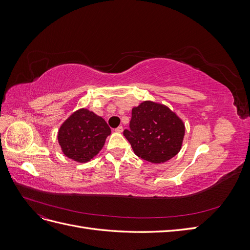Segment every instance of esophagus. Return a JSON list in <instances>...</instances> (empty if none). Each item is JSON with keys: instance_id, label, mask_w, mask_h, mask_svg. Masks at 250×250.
I'll return each instance as SVG.
<instances>
[{"instance_id": "obj_1", "label": "esophagus", "mask_w": 250, "mask_h": 250, "mask_svg": "<svg viewBox=\"0 0 250 250\" xmlns=\"http://www.w3.org/2000/svg\"><path fill=\"white\" fill-rule=\"evenodd\" d=\"M115 131L118 132V133H122L123 132V127L122 126H119L118 128H116Z\"/></svg>"}]
</instances>
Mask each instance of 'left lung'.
I'll use <instances>...</instances> for the list:
<instances>
[{"mask_svg": "<svg viewBox=\"0 0 250 250\" xmlns=\"http://www.w3.org/2000/svg\"><path fill=\"white\" fill-rule=\"evenodd\" d=\"M123 134L139 157L162 164L180 151L185 124L166 105L144 101L132 108L129 129H125Z\"/></svg>", "mask_w": 250, "mask_h": 250, "instance_id": "obj_1", "label": "left lung"}]
</instances>
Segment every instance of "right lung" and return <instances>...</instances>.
Masks as SVG:
<instances>
[{"instance_id":"1","label":"right lung","mask_w":250,"mask_h":250,"mask_svg":"<svg viewBox=\"0 0 250 250\" xmlns=\"http://www.w3.org/2000/svg\"><path fill=\"white\" fill-rule=\"evenodd\" d=\"M110 132L103 118L81 108L72 113L60 126L57 138L66 157L86 163L100 152Z\"/></svg>"}]
</instances>
